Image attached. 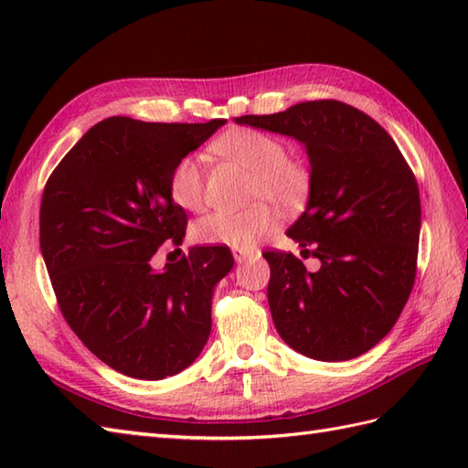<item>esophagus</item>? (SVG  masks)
<instances>
[{"mask_svg": "<svg viewBox=\"0 0 468 468\" xmlns=\"http://www.w3.org/2000/svg\"><path fill=\"white\" fill-rule=\"evenodd\" d=\"M233 257L237 263H243L245 260H251V257H257L255 250H241V247H233Z\"/></svg>", "mask_w": 468, "mask_h": 468, "instance_id": "1", "label": "esophagus"}]
</instances>
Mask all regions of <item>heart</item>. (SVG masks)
<instances>
[{
  "instance_id": "1",
  "label": "heart",
  "mask_w": 468,
  "mask_h": 468,
  "mask_svg": "<svg viewBox=\"0 0 468 468\" xmlns=\"http://www.w3.org/2000/svg\"><path fill=\"white\" fill-rule=\"evenodd\" d=\"M211 151L251 171L247 197L255 203L237 211H213L191 227V237L201 245H227L253 250V245L277 225L271 201L283 211L300 208L312 191V168L300 156L287 154L280 136L250 126H235L217 136ZM168 195L185 211H201L205 205V173L193 156L178 158L168 175Z\"/></svg>"
}]
</instances>
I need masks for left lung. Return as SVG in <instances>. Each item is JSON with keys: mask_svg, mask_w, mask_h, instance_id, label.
Instances as JSON below:
<instances>
[{"mask_svg": "<svg viewBox=\"0 0 468 468\" xmlns=\"http://www.w3.org/2000/svg\"><path fill=\"white\" fill-rule=\"evenodd\" d=\"M235 122L293 136L312 166L310 201L287 237L322 267L312 273L293 253H263L282 340L322 362L366 354L392 330L414 287L420 195L412 168L374 118L340 101Z\"/></svg>", "mask_w": 468, "mask_h": 468, "instance_id": "left-lung-1", "label": "left lung"}]
</instances>
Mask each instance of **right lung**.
Listing matches in <instances>:
<instances>
[{
    "instance_id": "obj_1",
    "label": "right lung",
    "mask_w": 468,
    "mask_h": 468,
    "mask_svg": "<svg viewBox=\"0 0 468 468\" xmlns=\"http://www.w3.org/2000/svg\"><path fill=\"white\" fill-rule=\"evenodd\" d=\"M223 124L111 116L69 148L44 186L39 250L59 312L124 376H175L211 334L213 287L233 267L229 247H191L163 271L151 260L186 231L185 208L168 195L171 168Z\"/></svg>"
}]
</instances>
